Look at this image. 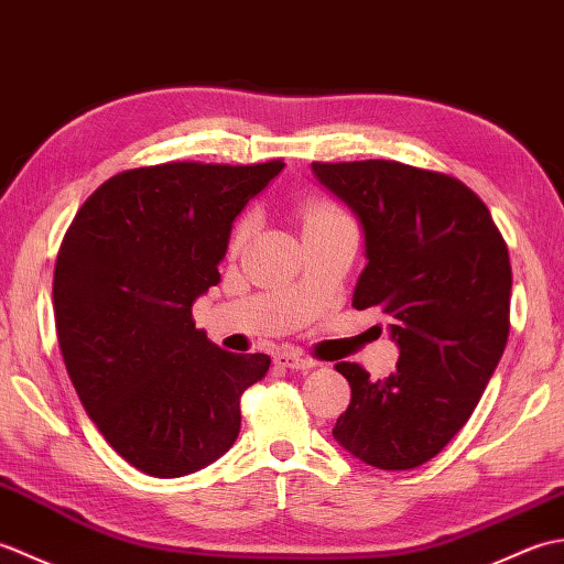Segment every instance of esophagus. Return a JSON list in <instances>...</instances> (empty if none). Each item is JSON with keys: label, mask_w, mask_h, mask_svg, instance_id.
Wrapping results in <instances>:
<instances>
[{"label": "esophagus", "mask_w": 564, "mask_h": 564, "mask_svg": "<svg viewBox=\"0 0 564 564\" xmlns=\"http://www.w3.org/2000/svg\"><path fill=\"white\" fill-rule=\"evenodd\" d=\"M273 364L279 368H291V370H310L315 366L313 361H307V358H303L295 351H279L273 356Z\"/></svg>", "instance_id": "obj_1"}]
</instances>
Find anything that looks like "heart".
<instances>
[{
	"label": "heart",
	"mask_w": 564,
	"mask_h": 564,
	"mask_svg": "<svg viewBox=\"0 0 564 564\" xmlns=\"http://www.w3.org/2000/svg\"><path fill=\"white\" fill-rule=\"evenodd\" d=\"M305 225H315V223H327V220H341V218H346V215L339 210V208H334V206H329V203H322V200H315V203H310V206L305 208ZM247 232H249V220H242L237 225V230H235V235H232V245L235 247H239L242 245V239L247 237Z\"/></svg>",
	"instance_id": "obj_1"
}]
</instances>
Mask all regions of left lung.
Wrapping results in <instances>:
<instances>
[{
    "label": "left lung",
    "mask_w": 564,
    "mask_h": 564,
    "mask_svg": "<svg viewBox=\"0 0 564 564\" xmlns=\"http://www.w3.org/2000/svg\"><path fill=\"white\" fill-rule=\"evenodd\" d=\"M361 223L354 307H380L400 358L386 380L337 364L351 402L332 429L354 458L412 470L458 434L509 339L511 263L485 203L458 178L390 160L313 162Z\"/></svg>",
    "instance_id": "1"
}]
</instances>
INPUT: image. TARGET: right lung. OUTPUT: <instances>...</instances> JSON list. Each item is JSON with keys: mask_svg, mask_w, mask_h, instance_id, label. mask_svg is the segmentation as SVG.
<instances>
[{"mask_svg": "<svg viewBox=\"0 0 564 564\" xmlns=\"http://www.w3.org/2000/svg\"><path fill=\"white\" fill-rule=\"evenodd\" d=\"M170 162L111 176L72 220L53 279L57 344L109 446L152 477H182L237 441L239 398L267 354H230L191 317L220 283L232 223L283 170Z\"/></svg>", "mask_w": 564, "mask_h": 564, "instance_id": "obj_1", "label": "right lung"}]
</instances>
